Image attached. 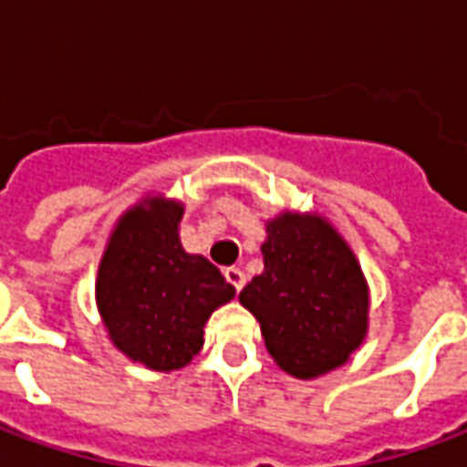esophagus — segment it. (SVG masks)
Here are the masks:
<instances>
[{
	"instance_id": "obj_1",
	"label": "esophagus",
	"mask_w": 467,
	"mask_h": 467,
	"mask_svg": "<svg viewBox=\"0 0 467 467\" xmlns=\"http://www.w3.org/2000/svg\"><path fill=\"white\" fill-rule=\"evenodd\" d=\"M224 280L233 285L234 293H240L244 287V273L240 267H227V270H224Z\"/></svg>"
}]
</instances>
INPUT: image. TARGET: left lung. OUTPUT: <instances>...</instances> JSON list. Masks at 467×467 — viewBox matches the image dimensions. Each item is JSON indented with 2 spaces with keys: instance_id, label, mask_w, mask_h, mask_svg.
Returning a JSON list of instances; mask_svg holds the SVG:
<instances>
[{
  "instance_id": "1",
  "label": "left lung",
  "mask_w": 467,
  "mask_h": 467,
  "mask_svg": "<svg viewBox=\"0 0 467 467\" xmlns=\"http://www.w3.org/2000/svg\"><path fill=\"white\" fill-rule=\"evenodd\" d=\"M263 260L240 303L275 362L303 380L348 362L368 330V285L343 237L320 217L285 213L267 223Z\"/></svg>"
}]
</instances>
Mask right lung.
Masks as SVG:
<instances>
[{
  "instance_id": "add662e5",
  "label": "right lung",
  "mask_w": 467,
  "mask_h": 467,
  "mask_svg": "<svg viewBox=\"0 0 467 467\" xmlns=\"http://www.w3.org/2000/svg\"><path fill=\"white\" fill-rule=\"evenodd\" d=\"M182 207L150 200L124 214L99 263L97 305L112 343L152 370H180L202 348V327L234 287L202 254H187Z\"/></svg>"
}]
</instances>
